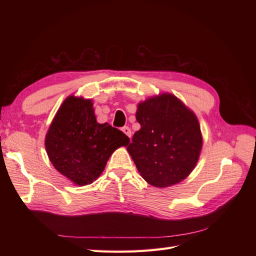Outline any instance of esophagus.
<instances>
[{"mask_svg": "<svg viewBox=\"0 0 256 256\" xmlns=\"http://www.w3.org/2000/svg\"><path fill=\"white\" fill-rule=\"evenodd\" d=\"M122 132L125 134L128 138H131V129L129 127H122Z\"/></svg>", "mask_w": 256, "mask_h": 256, "instance_id": "1", "label": "esophagus"}]
</instances>
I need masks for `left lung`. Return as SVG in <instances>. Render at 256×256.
I'll return each instance as SVG.
<instances>
[{
    "mask_svg": "<svg viewBox=\"0 0 256 256\" xmlns=\"http://www.w3.org/2000/svg\"><path fill=\"white\" fill-rule=\"evenodd\" d=\"M141 125L127 150L150 184L166 188L187 178L196 168L203 138L196 113L170 92L138 104Z\"/></svg>",
    "mask_w": 256,
    "mask_h": 256,
    "instance_id": "obj_1",
    "label": "left lung"
}]
</instances>
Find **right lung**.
Segmentation results:
<instances>
[{"instance_id": "add662e5", "label": "right lung", "mask_w": 256, "mask_h": 256, "mask_svg": "<svg viewBox=\"0 0 256 256\" xmlns=\"http://www.w3.org/2000/svg\"><path fill=\"white\" fill-rule=\"evenodd\" d=\"M92 104V99L68 96L44 138L51 164L76 186L96 180L113 152L129 144L120 130L97 122Z\"/></svg>"}]
</instances>
